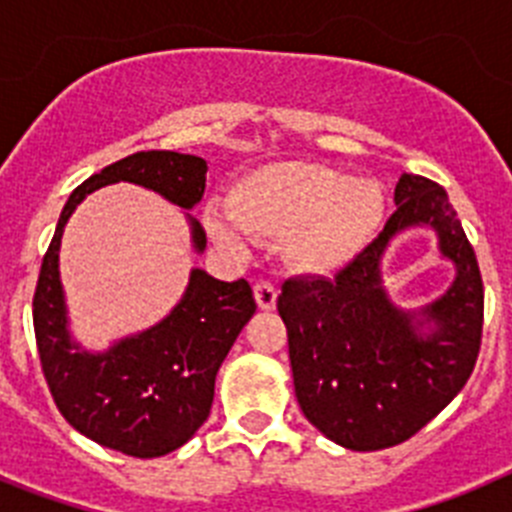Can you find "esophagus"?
I'll list each match as a JSON object with an SVG mask.
<instances>
[{"instance_id":"1","label":"esophagus","mask_w":512,"mask_h":512,"mask_svg":"<svg viewBox=\"0 0 512 512\" xmlns=\"http://www.w3.org/2000/svg\"><path fill=\"white\" fill-rule=\"evenodd\" d=\"M253 297H256L261 310H274L277 307V287H271L269 282L253 284Z\"/></svg>"}]
</instances>
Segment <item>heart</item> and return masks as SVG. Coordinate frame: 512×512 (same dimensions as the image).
I'll use <instances>...</instances> for the list:
<instances>
[{
  "mask_svg": "<svg viewBox=\"0 0 512 512\" xmlns=\"http://www.w3.org/2000/svg\"><path fill=\"white\" fill-rule=\"evenodd\" d=\"M387 210L384 189L338 169L282 161L248 171L233 184L225 207H210L205 225L215 241L243 246L284 241L289 261L310 274H330L374 241Z\"/></svg>",
  "mask_w": 512,
  "mask_h": 512,
  "instance_id": "heart-1",
  "label": "heart"
}]
</instances>
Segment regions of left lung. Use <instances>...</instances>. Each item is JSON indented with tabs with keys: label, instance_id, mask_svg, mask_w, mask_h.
<instances>
[{
	"label": "left lung",
	"instance_id": "left-lung-1",
	"mask_svg": "<svg viewBox=\"0 0 512 512\" xmlns=\"http://www.w3.org/2000/svg\"><path fill=\"white\" fill-rule=\"evenodd\" d=\"M395 205L382 233L336 277L287 279L277 300L302 413L351 451L390 449L431 423L467 384L482 343V274L446 189L402 174ZM418 224L437 230L457 279L415 313L386 297L381 256L397 232Z\"/></svg>",
	"mask_w": 512,
	"mask_h": 512
}]
</instances>
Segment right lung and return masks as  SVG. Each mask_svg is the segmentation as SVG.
<instances>
[{"label":"right lung","mask_w":512,"mask_h":512,"mask_svg":"<svg viewBox=\"0 0 512 512\" xmlns=\"http://www.w3.org/2000/svg\"><path fill=\"white\" fill-rule=\"evenodd\" d=\"M205 174V158L176 151H138L104 166L63 205L35 287V343L56 408L87 438L138 459L179 449L207 420L217 369L256 312L251 284L192 269L187 292L161 323L89 354L69 333L58 274L61 235L76 205L104 184H140L192 210L205 194ZM187 220L194 248L205 251V230L192 215Z\"/></svg>","instance_id":"add662e5"}]
</instances>
